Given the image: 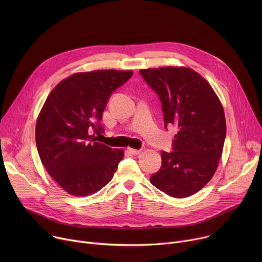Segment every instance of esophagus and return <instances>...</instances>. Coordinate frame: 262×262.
Wrapping results in <instances>:
<instances>
[{"instance_id": "34e87169", "label": "esophagus", "mask_w": 262, "mask_h": 262, "mask_svg": "<svg viewBox=\"0 0 262 262\" xmlns=\"http://www.w3.org/2000/svg\"><path fill=\"white\" fill-rule=\"evenodd\" d=\"M127 150L133 155H138V154H140L142 152V149H135V148H130V147H128Z\"/></svg>"}]
</instances>
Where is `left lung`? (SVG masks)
<instances>
[{
	"label": "left lung",
	"mask_w": 262,
	"mask_h": 262,
	"mask_svg": "<svg viewBox=\"0 0 262 262\" xmlns=\"http://www.w3.org/2000/svg\"><path fill=\"white\" fill-rule=\"evenodd\" d=\"M140 74L159 96L164 125L177 128L174 150L161 152V168L150 183L172 198L190 196L211 180L222 156L226 121L221 101L190 68L142 69Z\"/></svg>",
	"instance_id": "obj_1"
}]
</instances>
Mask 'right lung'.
Returning a JSON list of instances; mask_svg holds the SVG:
<instances>
[{
  "label": "right lung",
  "instance_id": "right-lung-1",
  "mask_svg": "<svg viewBox=\"0 0 262 262\" xmlns=\"http://www.w3.org/2000/svg\"><path fill=\"white\" fill-rule=\"evenodd\" d=\"M133 71L95 70L62 79L47 98L36 122V144L48 173L71 195L100 191L124 157L122 148L98 142L94 133L110 94Z\"/></svg>",
  "mask_w": 262,
  "mask_h": 262
}]
</instances>
